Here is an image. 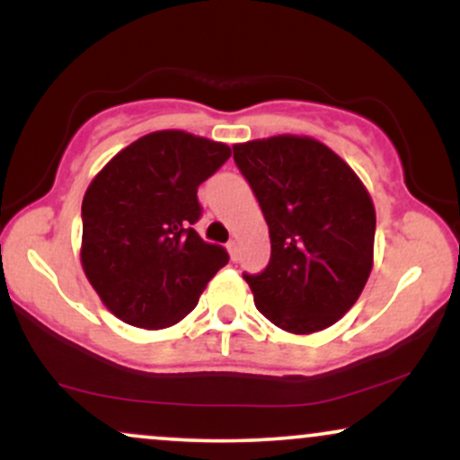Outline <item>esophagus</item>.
<instances>
[{
  "label": "esophagus",
  "mask_w": 460,
  "mask_h": 460,
  "mask_svg": "<svg viewBox=\"0 0 460 460\" xmlns=\"http://www.w3.org/2000/svg\"><path fill=\"white\" fill-rule=\"evenodd\" d=\"M226 251H229V257L231 260H237V251H240V248H237V242L235 240H231L229 244H226Z\"/></svg>",
  "instance_id": "obj_1"
}]
</instances>
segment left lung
I'll return each mask as SVG.
<instances>
[{"label": "left lung", "instance_id": "left-lung-1", "mask_svg": "<svg viewBox=\"0 0 460 460\" xmlns=\"http://www.w3.org/2000/svg\"><path fill=\"white\" fill-rule=\"evenodd\" d=\"M270 229L272 255L246 274L255 307L279 329L309 335L341 320L374 266L376 212L348 164L311 136L234 145Z\"/></svg>", "mask_w": 460, "mask_h": 460}]
</instances>
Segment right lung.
<instances>
[{
    "instance_id": "1",
    "label": "right lung",
    "mask_w": 460,
    "mask_h": 460,
    "mask_svg": "<svg viewBox=\"0 0 460 460\" xmlns=\"http://www.w3.org/2000/svg\"><path fill=\"white\" fill-rule=\"evenodd\" d=\"M229 157L225 142L162 129L131 142L94 175L82 200L79 261L125 324H177L226 266L225 248L200 240L192 225L199 186Z\"/></svg>"
}]
</instances>
